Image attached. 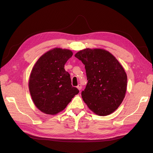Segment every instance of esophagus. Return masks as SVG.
I'll return each mask as SVG.
<instances>
[{
	"label": "esophagus",
	"mask_w": 153,
	"mask_h": 153,
	"mask_svg": "<svg viewBox=\"0 0 153 153\" xmlns=\"http://www.w3.org/2000/svg\"><path fill=\"white\" fill-rule=\"evenodd\" d=\"M76 87L78 88V90H80V91L82 89V85H81L80 84H78V85H77V87Z\"/></svg>",
	"instance_id": "obj_1"
}]
</instances>
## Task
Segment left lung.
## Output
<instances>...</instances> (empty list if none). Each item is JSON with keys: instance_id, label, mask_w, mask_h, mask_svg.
Returning a JSON list of instances; mask_svg holds the SVG:
<instances>
[{"instance_id": "1", "label": "left lung", "mask_w": 153, "mask_h": 153, "mask_svg": "<svg viewBox=\"0 0 153 153\" xmlns=\"http://www.w3.org/2000/svg\"><path fill=\"white\" fill-rule=\"evenodd\" d=\"M85 65L88 80L82 97L92 112L105 116L114 112L123 101L127 76L123 66L108 51L86 48L75 54Z\"/></svg>"}]
</instances>
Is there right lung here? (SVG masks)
<instances>
[{
  "label": "right lung",
  "instance_id": "obj_1",
  "mask_svg": "<svg viewBox=\"0 0 153 153\" xmlns=\"http://www.w3.org/2000/svg\"><path fill=\"white\" fill-rule=\"evenodd\" d=\"M73 53L54 48L43 54L32 68L29 82L34 103L41 112L55 115L63 110L79 92L73 87L70 75L64 69Z\"/></svg>",
  "mask_w": 153,
  "mask_h": 153
}]
</instances>
